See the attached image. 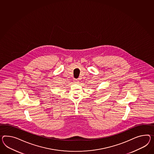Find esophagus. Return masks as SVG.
<instances>
[{"label":"esophagus","mask_w":154,"mask_h":154,"mask_svg":"<svg viewBox=\"0 0 154 154\" xmlns=\"http://www.w3.org/2000/svg\"><path fill=\"white\" fill-rule=\"evenodd\" d=\"M74 81V82H75V83H78L79 82V80H78V79H75Z\"/></svg>","instance_id":"34e87169"}]
</instances>
